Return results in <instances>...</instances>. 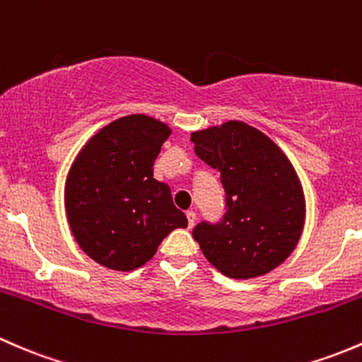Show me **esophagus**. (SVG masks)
<instances>
[{
  "mask_svg": "<svg viewBox=\"0 0 362 362\" xmlns=\"http://www.w3.org/2000/svg\"><path fill=\"white\" fill-rule=\"evenodd\" d=\"M186 218H188V226L192 228V226L195 225V219H197L195 211H186Z\"/></svg>",
  "mask_w": 362,
  "mask_h": 362,
  "instance_id": "1",
  "label": "esophagus"
}]
</instances>
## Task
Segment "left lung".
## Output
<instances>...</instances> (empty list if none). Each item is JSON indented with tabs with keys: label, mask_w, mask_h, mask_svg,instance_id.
I'll return each mask as SVG.
<instances>
[{
	"label": "left lung",
	"mask_w": 362,
	"mask_h": 362,
	"mask_svg": "<svg viewBox=\"0 0 362 362\" xmlns=\"http://www.w3.org/2000/svg\"><path fill=\"white\" fill-rule=\"evenodd\" d=\"M195 155L216 169L225 188V214L193 228L204 256L232 279L277 268L296 247L305 199L294 167L281 148L244 122L192 134Z\"/></svg>",
	"instance_id": "left-lung-1"
}]
</instances>
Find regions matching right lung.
Wrapping results in <instances>:
<instances>
[{"mask_svg": "<svg viewBox=\"0 0 362 362\" xmlns=\"http://www.w3.org/2000/svg\"><path fill=\"white\" fill-rule=\"evenodd\" d=\"M170 129L146 115L118 118L83 146L66 180V214L94 262L129 272L150 262L160 242L188 219L153 163Z\"/></svg>", "mask_w": 362, "mask_h": 362, "instance_id": "obj_1", "label": "right lung"}]
</instances>
